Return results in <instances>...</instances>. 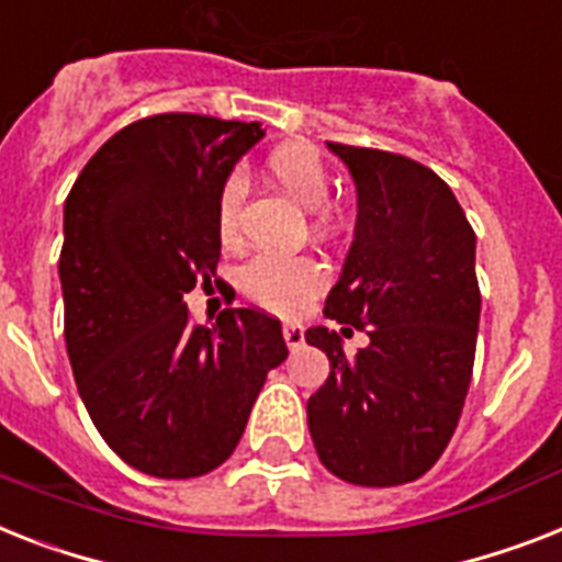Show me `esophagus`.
I'll list each match as a JSON object with an SVG mask.
<instances>
[{
  "label": "esophagus",
  "mask_w": 562,
  "mask_h": 562,
  "mask_svg": "<svg viewBox=\"0 0 562 562\" xmlns=\"http://www.w3.org/2000/svg\"><path fill=\"white\" fill-rule=\"evenodd\" d=\"M282 337H285V346H289L291 352H294V349H300V346L305 344V328L300 326V323H285V328H282Z\"/></svg>",
  "instance_id": "esophagus-1"
}]
</instances>
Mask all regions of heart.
<instances>
[{
  "label": "heart",
  "mask_w": 562,
  "mask_h": 562,
  "mask_svg": "<svg viewBox=\"0 0 562 562\" xmlns=\"http://www.w3.org/2000/svg\"><path fill=\"white\" fill-rule=\"evenodd\" d=\"M266 176L282 193L289 195L296 207L312 210L314 227L328 231L340 222L337 210L326 204L328 167L323 155L312 144H282L266 158ZM245 178L239 172L227 176L222 193H218L216 222L218 234L225 241H234L239 234V210L245 202ZM323 285L321 266L308 257L280 259V257H257L250 259L241 271V291L248 294L257 305L273 314H294L300 312L308 296H314Z\"/></svg>",
  "instance_id": "1"
}]
</instances>
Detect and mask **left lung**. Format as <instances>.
Returning <instances> with one entry per match:
<instances>
[{
	"instance_id": "1",
	"label": "left lung",
	"mask_w": 562,
	"mask_h": 562,
	"mask_svg": "<svg viewBox=\"0 0 562 562\" xmlns=\"http://www.w3.org/2000/svg\"><path fill=\"white\" fill-rule=\"evenodd\" d=\"M328 149L352 176L358 218L323 314L369 326V344L346 355V328L305 331L331 367L305 404L308 432L344 482L404 485L439 462L471 386L482 312L476 234L453 190L413 158Z\"/></svg>"
}]
</instances>
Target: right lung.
<instances>
[{
	"label": "right lung",
	"instance_id": "obj_1",
	"mask_svg": "<svg viewBox=\"0 0 562 562\" xmlns=\"http://www.w3.org/2000/svg\"><path fill=\"white\" fill-rule=\"evenodd\" d=\"M259 123L155 115L91 155L63 207L59 285L77 390L112 450L158 479L204 476L239 445L268 372L289 358L280 321L225 308L187 321L216 277L218 193Z\"/></svg>",
	"mask_w": 562,
	"mask_h": 562
}]
</instances>
